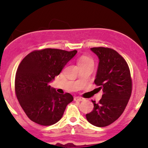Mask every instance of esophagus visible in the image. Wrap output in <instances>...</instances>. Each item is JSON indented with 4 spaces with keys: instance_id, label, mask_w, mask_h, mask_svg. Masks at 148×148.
Listing matches in <instances>:
<instances>
[{
    "instance_id": "34e87169",
    "label": "esophagus",
    "mask_w": 148,
    "mask_h": 148,
    "mask_svg": "<svg viewBox=\"0 0 148 148\" xmlns=\"http://www.w3.org/2000/svg\"><path fill=\"white\" fill-rule=\"evenodd\" d=\"M74 101H84L85 99L84 98L81 97H75L74 98Z\"/></svg>"
}]
</instances>
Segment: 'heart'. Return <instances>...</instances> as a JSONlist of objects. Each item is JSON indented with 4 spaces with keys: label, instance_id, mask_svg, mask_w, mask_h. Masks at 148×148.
Here are the masks:
<instances>
[{
    "label": "heart",
    "instance_id": "heart-1",
    "mask_svg": "<svg viewBox=\"0 0 148 148\" xmlns=\"http://www.w3.org/2000/svg\"><path fill=\"white\" fill-rule=\"evenodd\" d=\"M86 62H92V63H93L92 60L90 58H87V57L81 58L80 59L79 61V64L86 63Z\"/></svg>",
    "mask_w": 148,
    "mask_h": 148
}]
</instances>
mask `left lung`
Instances as JSON below:
<instances>
[{
    "mask_svg": "<svg viewBox=\"0 0 148 148\" xmlns=\"http://www.w3.org/2000/svg\"><path fill=\"white\" fill-rule=\"evenodd\" d=\"M90 50L99 58L95 83L103 95L99 103L92 101L94 108L86 114V119L94 126L103 127L115 122L125 111L132 94V79L128 64L116 51L104 47Z\"/></svg>",
    "mask_w": 148,
    "mask_h": 148,
    "instance_id": "1",
    "label": "left lung"
}]
</instances>
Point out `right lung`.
<instances>
[{"instance_id":"1","label":"right lung","mask_w":148,"mask_h":148,"mask_svg":"<svg viewBox=\"0 0 148 148\" xmlns=\"http://www.w3.org/2000/svg\"><path fill=\"white\" fill-rule=\"evenodd\" d=\"M77 51L56 49L34 51L22 60L15 76V92L25 114L43 126L56 123L66 106L74 99L69 93L61 95L49 86Z\"/></svg>"}]
</instances>
